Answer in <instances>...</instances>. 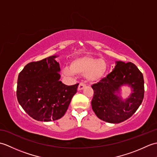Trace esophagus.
<instances>
[{
  "label": "esophagus",
  "mask_w": 157,
  "mask_h": 157,
  "mask_svg": "<svg viewBox=\"0 0 157 157\" xmlns=\"http://www.w3.org/2000/svg\"><path fill=\"white\" fill-rule=\"evenodd\" d=\"M85 87H86L85 84H84V83H80V84H79L78 86V90H82L84 89Z\"/></svg>",
  "instance_id": "esophagus-1"
}]
</instances>
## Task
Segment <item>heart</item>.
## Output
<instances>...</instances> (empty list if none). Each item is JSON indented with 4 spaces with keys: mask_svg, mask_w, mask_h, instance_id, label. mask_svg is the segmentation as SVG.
<instances>
[{
    "mask_svg": "<svg viewBox=\"0 0 157 157\" xmlns=\"http://www.w3.org/2000/svg\"><path fill=\"white\" fill-rule=\"evenodd\" d=\"M107 69V65L102 59L92 56H82L70 63L63 69V75L74 76L75 74L85 75L86 79L90 82H98L104 78Z\"/></svg>",
    "mask_w": 157,
    "mask_h": 157,
    "instance_id": "heart-1",
    "label": "heart"
}]
</instances>
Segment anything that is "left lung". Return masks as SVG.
I'll list each match as a JSON object with an SVG mask.
<instances>
[{"label":"left lung","instance_id":"8db88e82","mask_svg":"<svg viewBox=\"0 0 157 157\" xmlns=\"http://www.w3.org/2000/svg\"><path fill=\"white\" fill-rule=\"evenodd\" d=\"M125 85L131 88V93L123 99L121 87ZM92 88V110L99 119L111 123H119L132 116L142 104L144 95L142 73L131 62L116 61L112 72Z\"/></svg>","mask_w":157,"mask_h":157}]
</instances>
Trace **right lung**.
Returning <instances> with one entry per match:
<instances>
[{"instance_id": "right-lung-1", "label": "right lung", "mask_w": 157, "mask_h": 157, "mask_svg": "<svg viewBox=\"0 0 157 157\" xmlns=\"http://www.w3.org/2000/svg\"><path fill=\"white\" fill-rule=\"evenodd\" d=\"M58 55L26 65L19 73L17 98L23 109L37 121H55L65 115L79 84L67 86L59 79Z\"/></svg>"}]
</instances>
